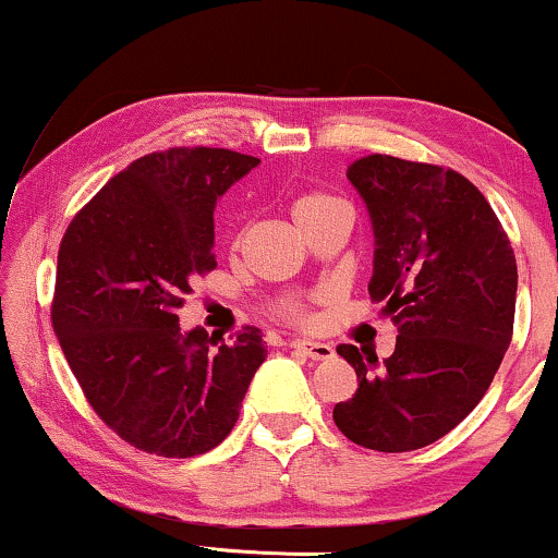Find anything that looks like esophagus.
Segmentation results:
<instances>
[{
	"label": "esophagus",
	"instance_id": "obj_1",
	"mask_svg": "<svg viewBox=\"0 0 558 558\" xmlns=\"http://www.w3.org/2000/svg\"><path fill=\"white\" fill-rule=\"evenodd\" d=\"M288 345L301 351L304 356H310V360H330V356L336 354V349H332L330 343H319V341H291Z\"/></svg>",
	"mask_w": 558,
	"mask_h": 558
}]
</instances>
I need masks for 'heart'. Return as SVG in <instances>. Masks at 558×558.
I'll return each mask as SVG.
<instances>
[{"label": "heart", "mask_w": 558, "mask_h": 558, "mask_svg": "<svg viewBox=\"0 0 558 558\" xmlns=\"http://www.w3.org/2000/svg\"><path fill=\"white\" fill-rule=\"evenodd\" d=\"M336 207H345V204L341 198L325 194V191H306V194L293 198V217L301 226V222L315 220V217ZM280 315H283V319H291V323H310V312H306L304 301H286L280 306Z\"/></svg>", "instance_id": "obj_1"}]
</instances>
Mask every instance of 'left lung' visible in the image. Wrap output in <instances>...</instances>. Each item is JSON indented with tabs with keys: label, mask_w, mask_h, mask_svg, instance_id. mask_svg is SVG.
<instances>
[{
	"label": "left lung",
	"mask_w": 558,
	"mask_h": 558,
	"mask_svg": "<svg viewBox=\"0 0 558 558\" xmlns=\"http://www.w3.org/2000/svg\"><path fill=\"white\" fill-rule=\"evenodd\" d=\"M345 178L375 230L369 296L386 304L399 338L383 364L338 345L360 388L332 420L356 446L414 451L451 433L490 388L514 332V248L462 172L369 155Z\"/></svg>",
	"instance_id": "8db88e82"
}]
</instances>
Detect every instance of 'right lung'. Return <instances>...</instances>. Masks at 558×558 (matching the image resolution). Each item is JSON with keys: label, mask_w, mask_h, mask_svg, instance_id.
<instances>
[{"label": "right lung", "mask_w": 558, "mask_h": 558, "mask_svg": "<svg viewBox=\"0 0 558 558\" xmlns=\"http://www.w3.org/2000/svg\"><path fill=\"white\" fill-rule=\"evenodd\" d=\"M259 159L213 146L138 157L70 220L57 254L52 325L75 380L138 451L189 459L220 446L267 349L181 330L175 312L213 272V209Z\"/></svg>", "instance_id": "right-lung-1"}]
</instances>
